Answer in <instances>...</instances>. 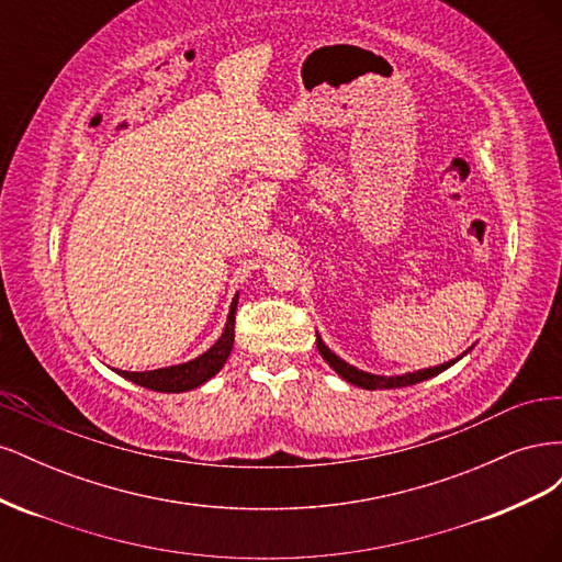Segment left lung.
Masks as SVG:
<instances>
[{
	"mask_svg": "<svg viewBox=\"0 0 562 562\" xmlns=\"http://www.w3.org/2000/svg\"><path fill=\"white\" fill-rule=\"evenodd\" d=\"M316 347H318V353L326 359V363L337 372L339 378H342L345 382L353 384V386H361V389H398V386H411V384H417V382H424V380H431L436 375H440V372L448 370L450 366H454L462 356H467L473 347H469L462 356H457V359L443 363V366H434V368H424V370H415V372H405V375H391V378H384V375H372V372H366V370H359L356 366L347 363L339 359V356L335 351H330L326 347V342H323L321 335L316 333Z\"/></svg>",
	"mask_w": 562,
	"mask_h": 562,
	"instance_id": "8db88e82",
	"label": "left lung"
}]
</instances>
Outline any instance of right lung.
<instances>
[{"instance_id": "right-lung-1", "label": "right lung", "mask_w": 562, "mask_h": 562, "mask_svg": "<svg viewBox=\"0 0 562 562\" xmlns=\"http://www.w3.org/2000/svg\"><path fill=\"white\" fill-rule=\"evenodd\" d=\"M236 304H239V293L234 295L232 307L227 314V323L223 335L217 337V342L203 351L196 359L178 363V366H168V368H157V370H143V372H131V370H114L116 375H122L124 380L140 384L151 391H161V394H182V391H192L201 384H206L211 378H215L223 366L229 359V351L234 347V321H236Z\"/></svg>"}]
</instances>
